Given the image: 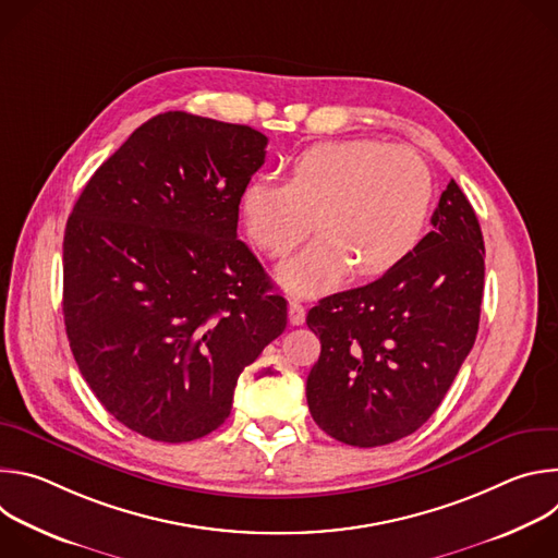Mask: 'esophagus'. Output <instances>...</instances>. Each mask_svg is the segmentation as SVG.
<instances>
[{
	"label": "esophagus",
	"mask_w": 558,
	"mask_h": 558,
	"mask_svg": "<svg viewBox=\"0 0 558 558\" xmlns=\"http://www.w3.org/2000/svg\"><path fill=\"white\" fill-rule=\"evenodd\" d=\"M304 317H306L304 304H300L298 300H291V302H289V323H291L293 327H300V325H304Z\"/></svg>",
	"instance_id": "34e87169"
}]
</instances>
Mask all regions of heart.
Listing matches in <instances>:
<instances>
[{"label":"heart","mask_w":558,"mask_h":558,"mask_svg":"<svg viewBox=\"0 0 558 558\" xmlns=\"http://www.w3.org/2000/svg\"><path fill=\"white\" fill-rule=\"evenodd\" d=\"M430 205L433 177L415 149L351 138L304 149L287 183L250 181L241 218L250 241L271 258L300 247L317 218L325 233L278 274L306 295L338 284L353 265L357 276L400 265L420 245Z\"/></svg>","instance_id":"1"}]
</instances>
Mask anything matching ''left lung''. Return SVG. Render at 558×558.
Wrapping results in <instances>:
<instances>
[{
  "label": "left lung",
  "mask_w": 558,
  "mask_h": 558,
  "mask_svg": "<svg viewBox=\"0 0 558 558\" xmlns=\"http://www.w3.org/2000/svg\"><path fill=\"white\" fill-rule=\"evenodd\" d=\"M430 222L400 265L306 315L323 344L306 377L308 411L342 444L386 446L424 426L480 331L484 235L454 181Z\"/></svg>",
  "instance_id": "obj_1"
}]
</instances>
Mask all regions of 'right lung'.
<instances>
[{"mask_svg": "<svg viewBox=\"0 0 558 558\" xmlns=\"http://www.w3.org/2000/svg\"><path fill=\"white\" fill-rule=\"evenodd\" d=\"M267 136L156 114L93 174L63 235V323L114 420L194 441L231 413L238 377L287 327V300L238 241Z\"/></svg>", "mask_w": 558, "mask_h": 558, "instance_id": "1", "label": "right lung"}]
</instances>
